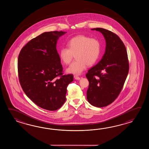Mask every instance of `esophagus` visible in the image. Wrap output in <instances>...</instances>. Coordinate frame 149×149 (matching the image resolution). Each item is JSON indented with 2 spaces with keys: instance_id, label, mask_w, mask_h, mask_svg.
Here are the masks:
<instances>
[{
  "instance_id": "34e87169",
  "label": "esophagus",
  "mask_w": 149,
  "mask_h": 149,
  "mask_svg": "<svg viewBox=\"0 0 149 149\" xmlns=\"http://www.w3.org/2000/svg\"><path fill=\"white\" fill-rule=\"evenodd\" d=\"M74 79H76V80H80V77L77 76H74Z\"/></svg>"
}]
</instances>
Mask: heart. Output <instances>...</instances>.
<instances>
[{
    "instance_id": "1",
    "label": "heart",
    "mask_w": 149,
    "mask_h": 149,
    "mask_svg": "<svg viewBox=\"0 0 149 149\" xmlns=\"http://www.w3.org/2000/svg\"><path fill=\"white\" fill-rule=\"evenodd\" d=\"M68 47H63L59 52L61 60L65 64L70 63L75 54L76 60L67 69V72L79 75L87 65L91 66L98 60L101 45L98 39L85 35H79L70 39Z\"/></svg>"
}]
</instances>
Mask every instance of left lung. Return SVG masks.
Masks as SVG:
<instances>
[{"label": "left lung", "instance_id": "obj_1", "mask_svg": "<svg viewBox=\"0 0 149 149\" xmlns=\"http://www.w3.org/2000/svg\"><path fill=\"white\" fill-rule=\"evenodd\" d=\"M100 32L106 42L105 53L101 61L88 71L89 81L87 99L98 108L111 104L120 94L129 71L126 49L120 38L103 28L92 29Z\"/></svg>", "mask_w": 149, "mask_h": 149}]
</instances>
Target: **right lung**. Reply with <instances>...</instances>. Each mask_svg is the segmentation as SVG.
I'll return each mask as SVG.
<instances>
[{
    "label": "right lung",
    "mask_w": 149,
    "mask_h": 149,
    "mask_svg": "<svg viewBox=\"0 0 149 149\" xmlns=\"http://www.w3.org/2000/svg\"><path fill=\"white\" fill-rule=\"evenodd\" d=\"M66 32H45L22 48L18 57L19 82L25 94L39 107L55 111L66 100L72 74L63 75L56 49L57 40Z\"/></svg>",
    "instance_id": "1"
}]
</instances>
